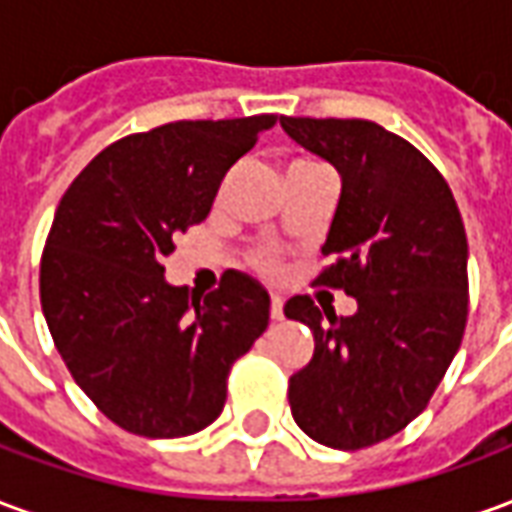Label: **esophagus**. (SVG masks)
<instances>
[{"mask_svg": "<svg viewBox=\"0 0 512 512\" xmlns=\"http://www.w3.org/2000/svg\"><path fill=\"white\" fill-rule=\"evenodd\" d=\"M271 321H282V299L271 296Z\"/></svg>", "mask_w": 512, "mask_h": 512, "instance_id": "34e87169", "label": "esophagus"}]
</instances>
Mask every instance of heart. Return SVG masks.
Wrapping results in <instances>:
<instances>
[{"instance_id": "heart-1", "label": "heart", "mask_w": 512, "mask_h": 512, "mask_svg": "<svg viewBox=\"0 0 512 512\" xmlns=\"http://www.w3.org/2000/svg\"><path fill=\"white\" fill-rule=\"evenodd\" d=\"M321 167H323L321 161H312V158H296L288 169H321ZM252 266L260 268V271H266V274H271V271H277V257L271 255V252H257V255H252Z\"/></svg>"}]
</instances>
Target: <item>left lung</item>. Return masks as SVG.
Here are the masks:
<instances>
[{"instance_id":"obj_1","label":"left lung","mask_w":512,"mask_h":512,"mask_svg":"<svg viewBox=\"0 0 512 512\" xmlns=\"http://www.w3.org/2000/svg\"><path fill=\"white\" fill-rule=\"evenodd\" d=\"M290 139L343 180L321 246V282L356 299L337 318L310 296L285 315L315 334L290 376L293 419L334 450H362L419 417L458 354L469 315L466 230L447 180L403 136L370 120L279 117Z\"/></svg>"}]
</instances>
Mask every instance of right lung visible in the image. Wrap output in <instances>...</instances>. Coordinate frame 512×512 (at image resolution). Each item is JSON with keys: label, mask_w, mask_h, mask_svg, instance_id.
Listing matches in <instances>:
<instances>
[{"label": "right lung", "mask_w": 512, "mask_h": 512, "mask_svg": "<svg viewBox=\"0 0 512 512\" xmlns=\"http://www.w3.org/2000/svg\"><path fill=\"white\" fill-rule=\"evenodd\" d=\"M274 123L178 120L131 134L62 194L40 257L43 315L73 381L128 433L178 439L208 428L233 362L266 332L260 282L227 271L219 290L194 299L169 285L161 260Z\"/></svg>", "instance_id": "right-lung-1"}]
</instances>
